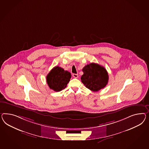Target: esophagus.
Returning <instances> with one entry per match:
<instances>
[{"instance_id": "34e87169", "label": "esophagus", "mask_w": 149, "mask_h": 149, "mask_svg": "<svg viewBox=\"0 0 149 149\" xmlns=\"http://www.w3.org/2000/svg\"><path fill=\"white\" fill-rule=\"evenodd\" d=\"M72 77H75V78H77L78 77V74H72Z\"/></svg>"}]
</instances>
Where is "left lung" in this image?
Listing matches in <instances>:
<instances>
[{"mask_svg":"<svg viewBox=\"0 0 149 149\" xmlns=\"http://www.w3.org/2000/svg\"><path fill=\"white\" fill-rule=\"evenodd\" d=\"M84 74L81 77L82 82L86 88L97 92L104 88L109 81V74L106 69L99 64L91 63L82 69Z\"/></svg>","mask_w":149,"mask_h":149,"instance_id":"obj_1","label":"left lung"}]
</instances>
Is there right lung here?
Segmentation results:
<instances>
[{"label":"right lung","mask_w":149,"mask_h":149,"mask_svg":"<svg viewBox=\"0 0 149 149\" xmlns=\"http://www.w3.org/2000/svg\"><path fill=\"white\" fill-rule=\"evenodd\" d=\"M71 77V74L67 70L56 66L47 75V82L50 88L60 92L66 87Z\"/></svg>","instance_id":"add662e5"}]
</instances>
